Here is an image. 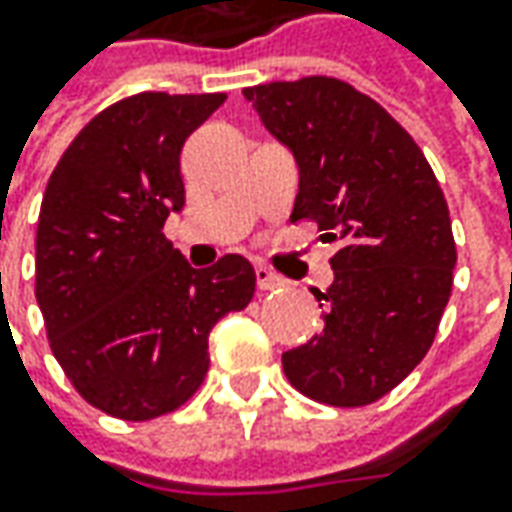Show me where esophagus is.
I'll use <instances>...</instances> for the list:
<instances>
[{"instance_id": "1", "label": "esophagus", "mask_w": 512, "mask_h": 512, "mask_svg": "<svg viewBox=\"0 0 512 512\" xmlns=\"http://www.w3.org/2000/svg\"><path fill=\"white\" fill-rule=\"evenodd\" d=\"M256 285H259V290H276V287H282V279L273 276L267 267H256Z\"/></svg>"}]
</instances>
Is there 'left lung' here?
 Wrapping results in <instances>:
<instances>
[{
	"instance_id": "1",
	"label": "left lung",
	"mask_w": 512,
	"mask_h": 512,
	"mask_svg": "<svg viewBox=\"0 0 512 512\" xmlns=\"http://www.w3.org/2000/svg\"><path fill=\"white\" fill-rule=\"evenodd\" d=\"M265 128L293 150L290 222H316L333 285L313 290L325 330L282 353L307 399L364 407L422 362L453 290L456 242L433 168L413 136L353 85L305 76L245 88Z\"/></svg>"
}]
</instances>
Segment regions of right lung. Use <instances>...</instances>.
Instances as JSON below:
<instances>
[{"instance_id": "right-lung-1", "label": "right lung", "mask_w": 512, "mask_h": 512, "mask_svg": "<svg viewBox=\"0 0 512 512\" xmlns=\"http://www.w3.org/2000/svg\"><path fill=\"white\" fill-rule=\"evenodd\" d=\"M225 93L145 90L96 113L50 173L36 227V302L56 362L102 413L148 422L207 376V336L245 310V256L193 270L162 233L185 205L179 153Z\"/></svg>"}]
</instances>
